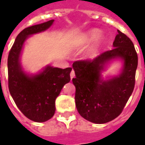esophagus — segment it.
<instances>
[{"label": "esophagus", "instance_id": "esophagus-1", "mask_svg": "<svg viewBox=\"0 0 145 145\" xmlns=\"http://www.w3.org/2000/svg\"><path fill=\"white\" fill-rule=\"evenodd\" d=\"M70 76H71V79L72 80L74 77H75V74H74V71H72L71 72V74H70Z\"/></svg>", "mask_w": 145, "mask_h": 145}]
</instances>
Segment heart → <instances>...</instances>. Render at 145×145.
Listing matches in <instances>:
<instances>
[{"mask_svg":"<svg viewBox=\"0 0 145 145\" xmlns=\"http://www.w3.org/2000/svg\"><path fill=\"white\" fill-rule=\"evenodd\" d=\"M94 40L95 42L93 46L85 52V54H84L85 59H91L94 57L95 54L97 53L98 50L99 49V46L103 41V38L100 36V33L99 30L91 29L81 35L77 39L75 42V46H78V47L86 46Z\"/></svg>","mask_w":145,"mask_h":145,"instance_id":"1","label":"heart"}]
</instances>
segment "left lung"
<instances>
[{
  "instance_id": "8db88e82",
  "label": "left lung",
  "mask_w": 145,
  "mask_h": 145,
  "mask_svg": "<svg viewBox=\"0 0 145 145\" xmlns=\"http://www.w3.org/2000/svg\"><path fill=\"white\" fill-rule=\"evenodd\" d=\"M113 49L101 54L92 60L73 63L75 78V104L79 114L94 123H106L117 117L132 94L137 67V55L133 42L117 30ZM120 60V72L104 78L108 65Z\"/></svg>"
}]
</instances>
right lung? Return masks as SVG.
Wrapping results in <instances>:
<instances>
[{
    "mask_svg": "<svg viewBox=\"0 0 145 145\" xmlns=\"http://www.w3.org/2000/svg\"><path fill=\"white\" fill-rule=\"evenodd\" d=\"M54 20L28 27L15 39L8 58V88L18 108L31 120L47 121L55 113V100L63 85L71 81L72 68L46 65L39 72H27L21 63L24 46L33 35L50 29Z\"/></svg>",
    "mask_w": 145,
    "mask_h": 145,
    "instance_id": "right-lung-1",
    "label": "right lung"
}]
</instances>
